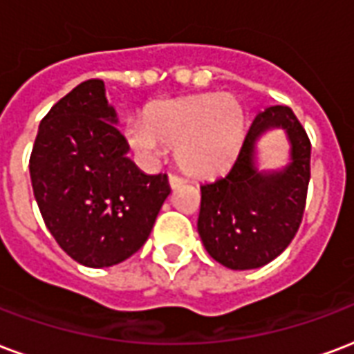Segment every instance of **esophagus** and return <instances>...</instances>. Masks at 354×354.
<instances>
[{"instance_id": "1", "label": "esophagus", "mask_w": 354, "mask_h": 354, "mask_svg": "<svg viewBox=\"0 0 354 354\" xmlns=\"http://www.w3.org/2000/svg\"><path fill=\"white\" fill-rule=\"evenodd\" d=\"M169 184H170V187L174 189V187H178V185L185 184V178L178 176V174H170V176H169Z\"/></svg>"}]
</instances>
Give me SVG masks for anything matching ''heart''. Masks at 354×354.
Listing matches in <instances>:
<instances>
[{
	"mask_svg": "<svg viewBox=\"0 0 354 354\" xmlns=\"http://www.w3.org/2000/svg\"><path fill=\"white\" fill-rule=\"evenodd\" d=\"M245 114L232 95H191L157 101L127 127L131 146L146 163L176 146V161L195 178L223 174L243 140Z\"/></svg>",
	"mask_w": 354,
	"mask_h": 354,
	"instance_id": "1",
	"label": "heart"
}]
</instances>
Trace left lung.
Here are the masks:
<instances>
[{
  "label": "left lung",
  "mask_w": 354,
  "mask_h": 354,
  "mask_svg": "<svg viewBox=\"0 0 354 354\" xmlns=\"http://www.w3.org/2000/svg\"><path fill=\"white\" fill-rule=\"evenodd\" d=\"M283 127L293 163L283 173L259 175L252 148L259 134ZM311 142L289 106L276 104L257 114L232 169L201 185L198 234L206 251L230 270L264 266L283 253L302 223L310 185Z\"/></svg>",
  "instance_id": "left-lung-1"
}]
</instances>
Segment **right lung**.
<instances>
[{"label": "right lung", "mask_w": 354, "mask_h": 354, "mask_svg": "<svg viewBox=\"0 0 354 354\" xmlns=\"http://www.w3.org/2000/svg\"><path fill=\"white\" fill-rule=\"evenodd\" d=\"M114 124L103 80H86L41 120L30 156L44 225L71 259L91 268L137 253L170 193L167 174H144L127 157Z\"/></svg>", "instance_id": "add662e5"}]
</instances>
